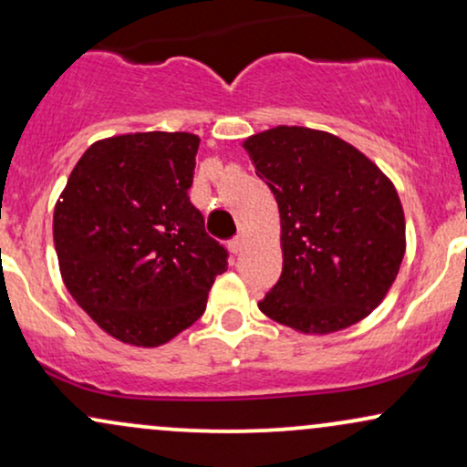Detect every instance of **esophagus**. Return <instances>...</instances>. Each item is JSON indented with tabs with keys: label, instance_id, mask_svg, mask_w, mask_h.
Returning a JSON list of instances; mask_svg holds the SVG:
<instances>
[{
	"label": "esophagus",
	"instance_id": "34e87169",
	"mask_svg": "<svg viewBox=\"0 0 467 467\" xmlns=\"http://www.w3.org/2000/svg\"><path fill=\"white\" fill-rule=\"evenodd\" d=\"M244 244H245V239H244V234H239V237H234V239H230V250L234 252V254H239L241 250H244Z\"/></svg>",
	"mask_w": 467,
	"mask_h": 467
}]
</instances>
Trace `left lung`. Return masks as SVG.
I'll return each instance as SVG.
<instances>
[{
	"instance_id": "obj_1",
	"label": "left lung",
	"mask_w": 467,
	"mask_h": 467,
	"mask_svg": "<svg viewBox=\"0 0 467 467\" xmlns=\"http://www.w3.org/2000/svg\"><path fill=\"white\" fill-rule=\"evenodd\" d=\"M278 202L283 274L258 302L306 335L361 322L404 256V213L391 180L335 134L278 126L244 143Z\"/></svg>"
}]
</instances>
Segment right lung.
I'll return each mask as SVG.
<instances>
[{"instance_id":"add662e5","label":"right lung","mask_w":467,"mask_h":467,"mask_svg":"<svg viewBox=\"0 0 467 467\" xmlns=\"http://www.w3.org/2000/svg\"><path fill=\"white\" fill-rule=\"evenodd\" d=\"M200 137L134 132L93 143L54 209L60 274L88 317L154 348L198 322L228 250L191 204Z\"/></svg>"}]
</instances>
